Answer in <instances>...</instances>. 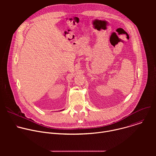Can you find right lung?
Returning <instances> with one entry per match:
<instances>
[{
	"instance_id": "1",
	"label": "right lung",
	"mask_w": 156,
	"mask_h": 156,
	"mask_svg": "<svg viewBox=\"0 0 156 156\" xmlns=\"http://www.w3.org/2000/svg\"><path fill=\"white\" fill-rule=\"evenodd\" d=\"M63 110H64V109H63Z\"/></svg>"
}]
</instances>
